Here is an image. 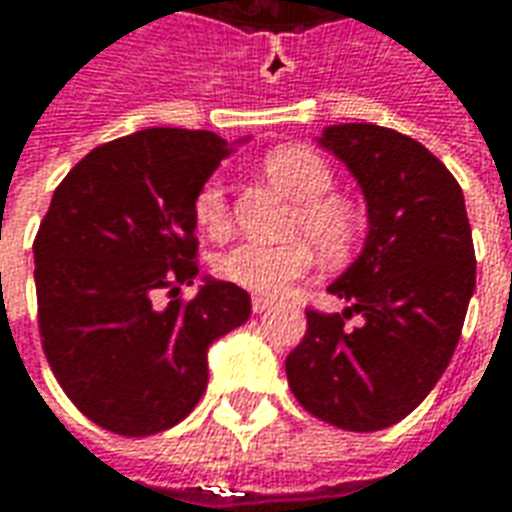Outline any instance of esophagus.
I'll use <instances>...</instances> for the list:
<instances>
[{
    "label": "esophagus",
    "mask_w": 512,
    "mask_h": 512,
    "mask_svg": "<svg viewBox=\"0 0 512 512\" xmlns=\"http://www.w3.org/2000/svg\"><path fill=\"white\" fill-rule=\"evenodd\" d=\"M268 307H271V301L263 299V296H255V299H252V310L255 312H266Z\"/></svg>",
    "instance_id": "1"
}]
</instances>
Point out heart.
<instances>
[{"instance_id": "obj_1", "label": "heart", "mask_w": 512, "mask_h": 512, "mask_svg": "<svg viewBox=\"0 0 512 512\" xmlns=\"http://www.w3.org/2000/svg\"><path fill=\"white\" fill-rule=\"evenodd\" d=\"M271 183L296 200V211L285 224L288 241L279 244H241L216 260V274L235 288L257 296H279L312 266V249L323 263H345L359 244L362 219L343 194H334L329 161L304 145L274 147L263 158ZM194 222L211 238L230 233V202L219 178L202 183L194 194Z\"/></svg>"}]
</instances>
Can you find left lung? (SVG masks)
Segmentation results:
<instances>
[{"instance_id": "8db88e82", "label": "left lung", "mask_w": 512, "mask_h": 512, "mask_svg": "<svg viewBox=\"0 0 512 512\" xmlns=\"http://www.w3.org/2000/svg\"><path fill=\"white\" fill-rule=\"evenodd\" d=\"M318 142L362 186L370 230L362 255L329 285L348 307L307 310L285 370L312 417L370 433L408 417L450 365L474 293L472 227L458 180L417 139L343 123ZM354 314L363 323L348 327Z\"/></svg>"}]
</instances>
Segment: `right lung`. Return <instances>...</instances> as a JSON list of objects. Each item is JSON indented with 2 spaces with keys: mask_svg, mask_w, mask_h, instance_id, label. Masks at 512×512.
<instances>
[{
  "mask_svg": "<svg viewBox=\"0 0 512 512\" xmlns=\"http://www.w3.org/2000/svg\"><path fill=\"white\" fill-rule=\"evenodd\" d=\"M230 153L222 136L145 128L90 150L35 235L38 326L51 373L84 417L153 436L208 386V345L249 318V293L200 274L194 194ZM167 295L169 302H161Z\"/></svg>",
  "mask_w": 512,
  "mask_h": 512,
  "instance_id": "obj_1",
  "label": "right lung"
}]
</instances>
